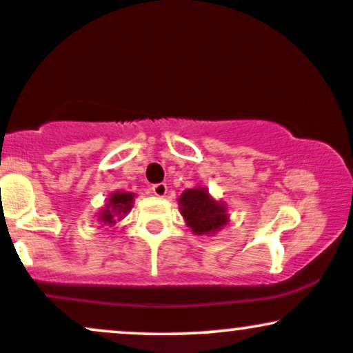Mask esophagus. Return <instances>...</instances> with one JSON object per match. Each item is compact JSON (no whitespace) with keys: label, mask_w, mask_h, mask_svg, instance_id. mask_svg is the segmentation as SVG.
Here are the masks:
<instances>
[{"label":"esophagus","mask_w":353,"mask_h":353,"mask_svg":"<svg viewBox=\"0 0 353 353\" xmlns=\"http://www.w3.org/2000/svg\"><path fill=\"white\" fill-rule=\"evenodd\" d=\"M152 192H154V196L164 197L165 192H168V185H165L164 182H159V184H154L152 185Z\"/></svg>","instance_id":"34e87169"}]
</instances>
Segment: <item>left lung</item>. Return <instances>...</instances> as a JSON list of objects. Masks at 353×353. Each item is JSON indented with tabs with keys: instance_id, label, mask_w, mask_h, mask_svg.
<instances>
[{
	"instance_id": "1",
	"label": "left lung",
	"mask_w": 353,
	"mask_h": 353,
	"mask_svg": "<svg viewBox=\"0 0 353 353\" xmlns=\"http://www.w3.org/2000/svg\"><path fill=\"white\" fill-rule=\"evenodd\" d=\"M181 212L196 234H214L228 222L225 208L209 196L205 189H189L182 192Z\"/></svg>"
}]
</instances>
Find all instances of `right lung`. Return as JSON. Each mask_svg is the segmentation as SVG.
Returning a JSON list of instances; mask_svg holds the SVG:
<instances>
[{"instance_id":"obj_1","label":"right lung","mask_w":353,"mask_h":353,"mask_svg":"<svg viewBox=\"0 0 353 353\" xmlns=\"http://www.w3.org/2000/svg\"><path fill=\"white\" fill-rule=\"evenodd\" d=\"M132 199H134V194L129 192H114L109 197L106 208L103 209V214H101V222L109 225L116 224L117 217H123V214H128L129 209L132 205Z\"/></svg>"}]
</instances>
